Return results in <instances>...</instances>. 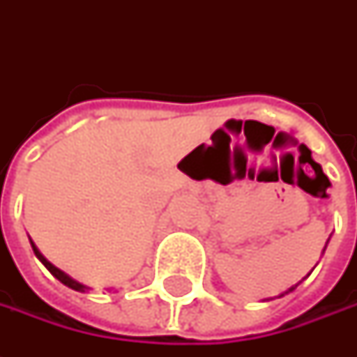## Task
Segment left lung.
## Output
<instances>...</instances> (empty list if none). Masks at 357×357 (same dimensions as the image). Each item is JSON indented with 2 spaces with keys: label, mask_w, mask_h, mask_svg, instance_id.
<instances>
[{
  "label": "left lung",
  "mask_w": 357,
  "mask_h": 357,
  "mask_svg": "<svg viewBox=\"0 0 357 357\" xmlns=\"http://www.w3.org/2000/svg\"><path fill=\"white\" fill-rule=\"evenodd\" d=\"M298 284H300V282H298ZM298 284H296V286H298ZM296 286H292V288H288V290H286V292H284V294H288V292H292V290H294ZM284 294H280V296H284Z\"/></svg>",
  "instance_id": "left-lung-1"
}]
</instances>
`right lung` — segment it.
Wrapping results in <instances>:
<instances>
[{
	"label": "right lung",
	"instance_id": "right-lung-1",
	"mask_svg": "<svg viewBox=\"0 0 357 357\" xmlns=\"http://www.w3.org/2000/svg\"><path fill=\"white\" fill-rule=\"evenodd\" d=\"M31 246H33V252H35V256H37V258H39V260H41V264H43V266L47 268L49 272H51V274H53V276H55V278H57V280L61 282V284H65V286H69V288H71V290H77V292H85V290H87V286H83V284H79V282L73 280V278H71V276H67V274H65V272H63V270H59V268H57V266H53V264H51V262H49L47 258H45V256H43V254L39 252V250H37V246H35L33 242H31Z\"/></svg>",
	"mask_w": 357,
	"mask_h": 357
}]
</instances>
